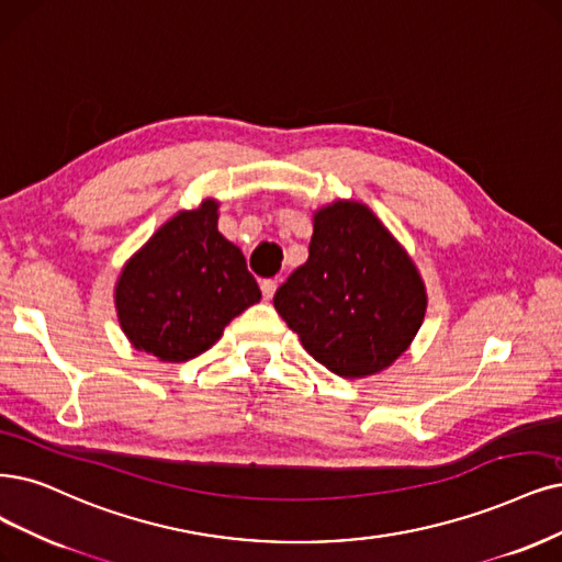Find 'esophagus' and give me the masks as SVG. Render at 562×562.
<instances>
[{
  "instance_id": "obj_1",
  "label": "esophagus",
  "mask_w": 562,
  "mask_h": 562,
  "mask_svg": "<svg viewBox=\"0 0 562 562\" xmlns=\"http://www.w3.org/2000/svg\"><path fill=\"white\" fill-rule=\"evenodd\" d=\"M276 292H278V280H263L261 282V294H263L266 301L273 299Z\"/></svg>"
}]
</instances>
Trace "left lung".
Masks as SVG:
<instances>
[{
  "label": "left lung",
  "instance_id": "left-lung-1",
  "mask_svg": "<svg viewBox=\"0 0 562 562\" xmlns=\"http://www.w3.org/2000/svg\"><path fill=\"white\" fill-rule=\"evenodd\" d=\"M315 361L355 380L389 368L417 336L426 286L417 266L368 205L315 213L310 257L273 296Z\"/></svg>",
  "mask_w": 562,
  "mask_h": 562
}]
</instances>
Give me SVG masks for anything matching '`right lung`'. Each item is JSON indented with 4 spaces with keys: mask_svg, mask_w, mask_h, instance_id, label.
Wrapping results in <instances>:
<instances>
[{
    "mask_svg": "<svg viewBox=\"0 0 562 562\" xmlns=\"http://www.w3.org/2000/svg\"><path fill=\"white\" fill-rule=\"evenodd\" d=\"M217 207L205 199L159 226L115 284L124 336L159 361L203 355L228 322L261 299L243 252L217 232Z\"/></svg>",
    "mask_w": 562,
    "mask_h": 562,
    "instance_id": "add662e5",
    "label": "right lung"
}]
</instances>
